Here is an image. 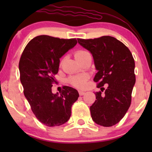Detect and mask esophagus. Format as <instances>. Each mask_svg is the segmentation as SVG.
Wrapping results in <instances>:
<instances>
[{"instance_id":"esophagus-1","label":"esophagus","mask_w":152,"mask_h":152,"mask_svg":"<svg viewBox=\"0 0 152 152\" xmlns=\"http://www.w3.org/2000/svg\"><path fill=\"white\" fill-rule=\"evenodd\" d=\"M85 92L84 91H79V94H80V95H84Z\"/></svg>"}]
</instances>
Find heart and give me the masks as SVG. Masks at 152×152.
Listing matches in <instances>:
<instances>
[{
  "mask_svg": "<svg viewBox=\"0 0 152 152\" xmlns=\"http://www.w3.org/2000/svg\"><path fill=\"white\" fill-rule=\"evenodd\" d=\"M89 54L88 52L83 50H77L75 52V57L76 59L80 60L82 59V57H84V56ZM66 57L62 58L61 61H60V66H61L63 64L64 60H65ZM88 79V76L86 74H81V75H72L70 76L68 78V82L73 87H75V88H82L84 87L86 84L87 80Z\"/></svg>",
  "mask_w": 152,
  "mask_h": 152,
  "instance_id": "obj_1",
  "label": "heart"
}]
</instances>
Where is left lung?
<instances>
[{
	"instance_id": "8db88e82",
	"label": "left lung",
	"mask_w": 152,
	"mask_h": 152,
	"mask_svg": "<svg viewBox=\"0 0 152 152\" xmlns=\"http://www.w3.org/2000/svg\"><path fill=\"white\" fill-rule=\"evenodd\" d=\"M77 40L92 53L97 70L93 81L101 91L95 93L96 100L90 107L92 119L103 126L115 125L124 117L132 102L136 82L132 54L123 43L113 37ZM104 84H108L107 89L102 87Z\"/></svg>"
}]
</instances>
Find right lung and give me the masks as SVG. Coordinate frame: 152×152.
Here are the masks:
<instances>
[{"instance_id": "1", "label": "right lung", "mask_w": 152, "mask_h": 152, "mask_svg": "<svg viewBox=\"0 0 152 152\" xmlns=\"http://www.w3.org/2000/svg\"><path fill=\"white\" fill-rule=\"evenodd\" d=\"M77 43L76 39L40 35L27 44L20 57L18 67L24 95L36 118L48 126L67 122L72 106L79 97L76 89L66 86L59 95L52 93L59 58Z\"/></svg>"}]
</instances>
